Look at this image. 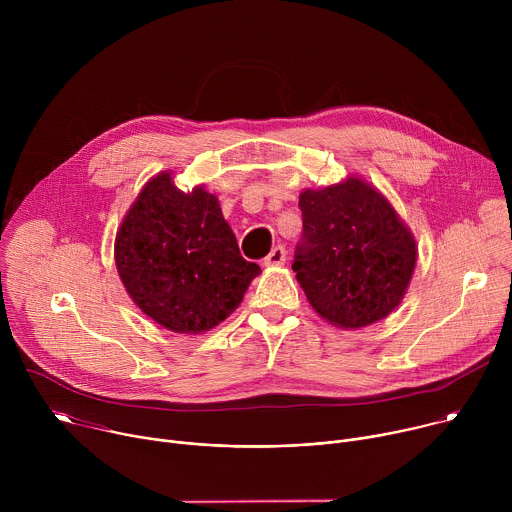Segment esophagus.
Here are the masks:
<instances>
[{
    "instance_id": "1",
    "label": "esophagus",
    "mask_w": 512,
    "mask_h": 512,
    "mask_svg": "<svg viewBox=\"0 0 512 512\" xmlns=\"http://www.w3.org/2000/svg\"><path fill=\"white\" fill-rule=\"evenodd\" d=\"M283 261H285V249H283L281 245H277V247L263 259V265H265V267H279V265H283Z\"/></svg>"
}]
</instances>
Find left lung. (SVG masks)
I'll return each mask as SVG.
<instances>
[{
  "label": "left lung",
  "mask_w": 512,
  "mask_h": 512,
  "mask_svg": "<svg viewBox=\"0 0 512 512\" xmlns=\"http://www.w3.org/2000/svg\"><path fill=\"white\" fill-rule=\"evenodd\" d=\"M304 239L291 269L312 308L342 330L371 326L403 300L417 243L391 202L348 176L300 194Z\"/></svg>",
  "instance_id": "left-lung-1"
}]
</instances>
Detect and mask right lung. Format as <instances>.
I'll return each mask as SVG.
<instances>
[{
    "label": "right lung",
    "mask_w": 512,
    "mask_h": 512,
    "mask_svg": "<svg viewBox=\"0 0 512 512\" xmlns=\"http://www.w3.org/2000/svg\"><path fill=\"white\" fill-rule=\"evenodd\" d=\"M115 265L133 304L178 334L227 320L261 273L241 257L218 198L202 184L182 192L172 172L148 180L123 216Z\"/></svg>",
    "instance_id": "right-lung-1"
}]
</instances>
